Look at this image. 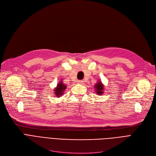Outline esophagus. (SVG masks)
Instances as JSON below:
<instances>
[{
    "instance_id": "obj_1",
    "label": "esophagus",
    "mask_w": 156,
    "mask_h": 156,
    "mask_svg": "<svg viewBox=\"0 0 156 156\" xmlns=\"http://www.w3.org/2000/svg\"><path fill=\"white\" fill-rule=\"evenodd\" d=\"M78 83L79 84L83 85V84L84 83V81H83V80H79V81H78Z\"/></svg>"
}]
</instances>
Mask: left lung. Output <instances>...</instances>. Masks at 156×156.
Masks as SVG:
<instances>
[{
	"label": "left lung",
	"mask_w": 156,
	"mask_h": 156,
	"mask_svg": "<svg viewBox=\"0 0 156 156\" xmlns=\"http://www.w3.org/2000/svg\"><path fill=\"white\" fill-rule=\"evenodd\" d=\"M94 87V88H95V91L98 95H102L103 94L104 88L101 81H99V82L97 83Z\"/></svg>",
	"instance_id": "left-lung-1"
}]
</instances>
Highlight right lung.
Listing matches in <instances>:
<instances>
[{
  "label": "right lung",
  "instance_id": "1",
  "mask_svg": "<svg viewBox=\"0 0 156 156\" xmlns=\"http://www.w3.org/2000/svg\"><path fill=\"white\" fill-rule=\"evenodd\" d=\"M66 88V85L64 84L62 81H61L57 85V87L54 88V94L56 95V97H60L63 94Z\"/></svg>",
  "mask_w": 156,
  "mask_h": 156
}]
</instances>
